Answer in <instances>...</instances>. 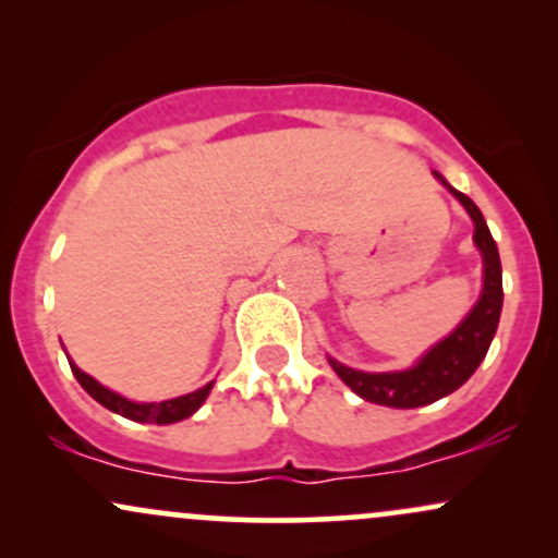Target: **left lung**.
I'll return each mask as SVG.
<instances>
[{"mask_svg":"<svg viewBox=\"0 0 558 558\" xmlns=\"http://www.w3.org/2000/svg\"><path fill=\"white\" fill-rule=\"evenodd\" d=\"M440 183L459 198L466 215L475 222V241L480 257H483V291L475 306L470 310L462 323L457 325L444 341L427 349L412 367L399 369V373H362V369L345 367L338 360L328 356L330 367L336 375L362 396L364 401L380 403V407L393 409H414L427 407V403L444 399L470 380L480 362L488 354L493 336H496L498 317L504 306V286H501V259H498V246L493 241L488 222L470 196L457 191L440 172H433Z\"/></svg>","mask_w":558,"mask_h":558,"instance_id":"8db88e82","label":"left lung"}]
</instances>
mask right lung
<instances>
[{
	"label": "right lung",
	"instance_id": "right-lung-1",
	"mask_svg": "<svg viewBox=\"0 0 558 558\" xmlns=\"http://www.w3.org/2000/svg\"><path fill=\"white\" fill-rule=\"evenodd\" d=\"M68 362H70V369H73L75 380L81 383L83 390H86L94 401H99L101 407H107L110 412L120 414V417H125V420H133V422H155V425H172V422H181L185 417H191V414H194L196 409L207 401L209 390H213V386H215V380H213V383H207L204 388L194 390V393L178 396V399H168V401L144 403V401H131V399H125V396L105 388L99 380H94L92 375L83 373V369L73 360H70V356H68Z\"/></svg>",
	"mask_w": 558,
	"mask_h": 558
}]
</instances>
